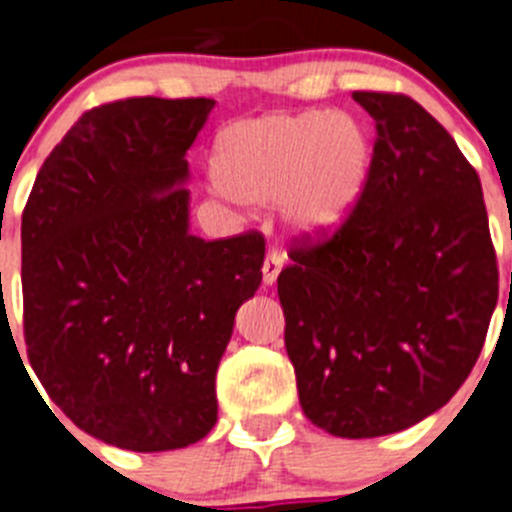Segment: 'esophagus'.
Masks as SVG:
<instances>
[{
    "mask_svg": "<svg viewBox=\"0 0 512 512\" xmlns=\"http://www.w3.org/2000/svg\"><path fill=\"white\" fill-rule=\"evenodd\" d=\"M285 265V255L278 250H270L267 252L265 262H262V283L265 285H273L278 280V273L283 270Z\"/></svg>",
    "mask_w": 512,
    "mask_h": 512,
    "instance_id": "34e87169",
    "label": "esophagus"
}]
</instances>
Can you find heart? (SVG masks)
Instances as JSON below:
<instances>
[{
	"label": "heart",
	"instance_id": "b5f03b06",
	"mask_svg": "<svg viewBox=\"0 0 512 512\" xmlns=\"http://www.w3.org/2000/svg\"><path fill=\"white\" fill-rule=\"evenodd\" d=\"M372 168L365 127L342 112L262 114L227 124L211 173L242 201L280 199L290 227L331 234L357 209Z\"/></svg>",
	"mask_w": 512,
	"mask_h": 512
}]
</instances>
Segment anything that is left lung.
<instances>
[{"label":"left lung","mask_w":512,"mask_h":512,"mask_svg":"<svg viewBox=\"0 0 512 512\" xmlns=\"http://www.w3.org/2000/svg\"><path fill=\"white\" fill-rule=\"evenodd\" d=\"M352 96L377 130L365 193L336 232L290 242L278 298L306 418L372 439L462 388L497 306V257L454 137L411 96Z\"/></svg>","instance_id":"left-lung-1"}]
</instances>
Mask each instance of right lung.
<instances>
[{
	"label": "right lung",
	"instance_id": "right-lung-1",
	"mask_svg": "<svg viewBox=\"0 0 512 512\" xmlns=\"http://www.w3.org/2000/svg\"><path fill=\"white\" fill-rule=\"evenodd\" d=\"M211 109L204 96L89 109L22 211L32 372L73 426L119 449H183L209 434L234 313L262 280L260 232H188L186 150Z\"/></svg>",
	"mask_w": 512,
	"mask_h": 512
}]
</instances>
